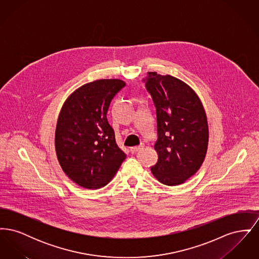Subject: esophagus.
Listing matches in <instances>:
<instances>
[{
    "mask_svg": "<svg viewBox=\"0 0 259 259\" xmlns=\"http://www.w3.org/2000/svg\"><path fill=\"white\" fill-rule=\"evenodd\" d=\"M145 147V145L144 144H141L140 146H138V147H134V148H130V150H131V152H133V153H135L137 151H139V150H141L142 148H144Z\"/></svg>",
    "mask_w": 259,
    "mask_h": 259,
    "instance_id": "1",
    "label": "esophagus"
}]
</instances>
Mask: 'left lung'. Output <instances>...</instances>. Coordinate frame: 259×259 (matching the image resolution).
Wrapping results in <instances>:
<instances>
[{"label": "left lung", "instance_id": "left-lung-1", "mask_svg": "<svg viewBox=\"0 0 259 259\" xmlns=\"http://www.w3.org/2000/svg\"><path fill=\"white\" fill-rule=\"evenodd\" d=\"M155 107L158 160L150 168L163 185H182L205 159L209 130L203 105L191 87L172 75L148 72L143 79Z\"/></svg>", "mask_w": 259, "mask_h": 259}]
</instances>
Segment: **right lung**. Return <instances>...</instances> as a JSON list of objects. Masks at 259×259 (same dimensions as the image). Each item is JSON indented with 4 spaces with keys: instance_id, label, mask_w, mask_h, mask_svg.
Returning <instances> with one entry per match:
<instances>
[{
    "instance_id": "right-lung-1",
    "label": "right lung",
    "mask_w": 259,
    "mask_h": 259,
    "mask_svg": "<svg viewBox=\"0 0 259 259\" xmlns=\"http://www.w3.org/2000/svg\"><path fill=\"white\" fill-rule=\"evenodd\" d=\"M126 85L120 79H99L76 89L62 107L55 149L63 171L87 189L110 183L126 158L108 120L111 100Z\"/></svg>"
}]
</instances>
